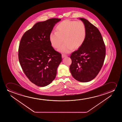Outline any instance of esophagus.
<instances>
[{
  "mask_svg": "<svg viewBox=\"0 0 122 122\" xmlns=\"http://www.w3.org/2000/svg\"><path fill=\"white\" fill-rule=\"evenodd\" d=\"M62 58H64V57H67V55H65V54H62Z\"/></svg>",
  "mask_w": 122,
  "mask_h": 122,
  "instance_id": "esophagus-1",
  "label": "esophagus"
}]
</instances>
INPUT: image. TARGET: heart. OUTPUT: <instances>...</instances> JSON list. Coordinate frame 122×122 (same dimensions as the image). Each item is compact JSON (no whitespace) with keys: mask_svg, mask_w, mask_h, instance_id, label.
Instances as JSON below:
<instances>
[{"mask_svg":"<svg viewBox=\"0 0 122 122\" xmlns=\"http://www.w3.org/2000/svg\"><path fill=\"white\" fill-rule=\"evenodd\" d=\"M56 32H52L49 39L52 46L58 49L64 40L65 43L59 50L68 53L73 49L78 48L83 44L87 36V28L83 22L78 21L64 20L57 25Z\"/></svg>","mask_w":122,"mask_h":122,"instance_id":"obj_1","label":"heart"}]
</instances>
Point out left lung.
<instances>
[{
  "mask_svg": "<svg viewBox=\"0 0 122 122\" xmlns=\"http://www.w3.org/2000/svg\"><path fill=\"white\" fill-rule=\"evenodd\" d=\"M87 28V36L82 45L70 55V70L79 82H88L97 76L105 59L106 49L98 29L85 19L80 18Z\"/></svg>",
  "mask_w": 122,
  "mask_h": 122,
  "instance_id": "8db88e82",
  "label": "left lung"
}]
</instances>
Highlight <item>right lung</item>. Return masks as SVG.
Returning <instances> with one entry per match:
<instances>
[{
	"label": "right lung",
	"mask_w": 122,
	"mask_h": 122,
	"mask_svg": "<svg viewBox=\"0 0 122 122\" xmlns=\"http://www.w3.org/2000/svg\"><path fill=\"white\" fill-rule=\"evenodd\" d=\"M60 20L52 18L37 22L24 34L20 40V65L29 80L39 87H45L52 82L62 61L61 54L54 50L49 39L54 26Z\"/></svg>",
	"instance_id": "obj_1"
}]
</instances>
